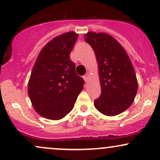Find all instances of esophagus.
<instances>
[{"instance_id":"esophagus-1","label":"esophagus","mask_w":160,"mask_h":160,"mask_svg":"<svg viewBox=\"0 0 160 160\" xmlns=\"http://www.w3.org/2000/svg\"><path fill=\"white\" fill-rule=\"evenodd\" d=\"M89 78V73H86V74L83 76V79H84V80H85L86 82H88Z\"/></svg>"}]
</instances>
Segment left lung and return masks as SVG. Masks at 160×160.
<instances>
[{
    "label": "left lung",
    "instance_id": "obj_1",
    "mask_svg": "<svg viewBox=\"0 0 160 160\" xmlns=\"http://www.w3.org/2000/svg\"><path fill=\"white\" fill-rule=\"evenodd\" d=\"M85 37L95 51L102 89L94 106L104 115L120 114L136 96L138 80L132 63L122 45L110 34L89 32Z\"/></svg>",
    "mask_w": 160,
    "mask_h": 160
}]
</instances>
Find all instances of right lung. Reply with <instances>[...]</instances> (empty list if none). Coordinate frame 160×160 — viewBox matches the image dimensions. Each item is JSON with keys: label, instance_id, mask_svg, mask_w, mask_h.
Segmentation results:
<instances>
[{"label": "right lung", "instance_id": "1", "mask_svg": "<svg viewBox=\"0 0 160 160\" xmlns=\"http://www.w3.org/2000/svg\"><path fill=\"white\" fill-rule=\"evenodd\" d=\"M78 38L74 32L53 38L41 49L33 67L28 93L38 114L52 120L64 118L74 108L84 80L76 74L70 53Z\"/></svg>", "mask_w": 160, "mask_h": 160}]
</instances>
